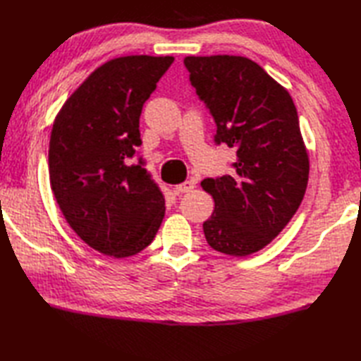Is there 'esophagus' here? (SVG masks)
Instances as JSON below:
<instances>
[{"mask_svg": "<svg viewBox=\"0 0 361 361\" xmlns=\"http://www.w3.org/2000/svg\"><path fill=\"white\" fill-rule=\"evenodd\" d=\"M193 188H195V183L190 182V180L179 183V185H176V191H178V193H190V191H193Z\"/></svg>", "mask_w": 361, "mask_h": 361, "instance_id": "34e87169", "label": "esophagus"}]
</instances>
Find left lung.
<instances>
[{
    "label": "left lung",
    "instance_id": "obj_1",
    "mask_svg": "<svg viewBox=\"0 0 361 361\" xmlns=\"http://www.w3.org/2000/svg\"><path fill=\"white\" fill-rule=\"evenodd\" d=\"M183 63L218 126L214 140L238 149L233 174L201 182L214 201L205 239L216 252L252 255L279 235L306 193L309 154L298 113L286 87L250 59L212 55Z\"/></svg>",
    "mask_w": 361,
    "mask_h": 361
}]
</instances>
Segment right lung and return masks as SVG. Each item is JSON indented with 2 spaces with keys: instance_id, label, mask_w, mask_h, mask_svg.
<instances>
[{
  "instance_id": "right-lung-1",
  "label": "right lung",
  "mask_w": 361,
  "mask_h": 361,
  "mask_svg": "<svg viewBox=\"0 0 361 361\" xmlns=\"http://www.w3.org/2000/svg\"><path fill=\"white\" fill-rule=\"evenodd\" d=\"M174 57L126 55L103 63L71 94L54 120L51 188L80 239L103 255L126 258L153 241L165 199L139 147L143 103Z\"/></svg>"
}]
</instances>
